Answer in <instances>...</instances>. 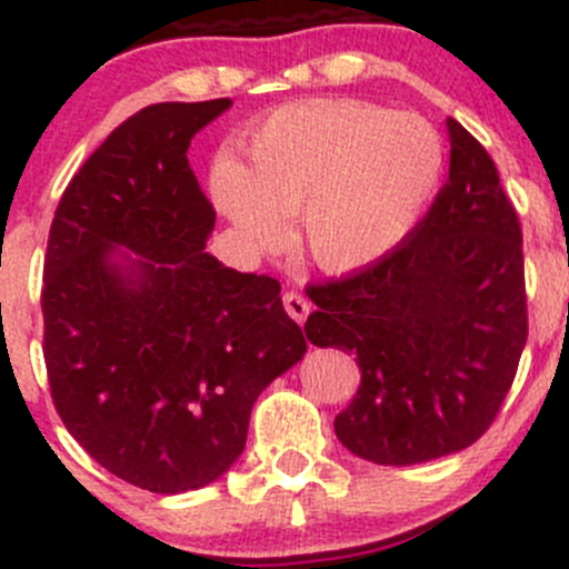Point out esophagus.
Segmentation results:
<instances>
[{
  "instance_id": "obj_1",
  "label": "esophagus",
  "mask_w": 569,
  "mask_h": 569,
  "mask_svg": "<svg viewBox=\"0 0 569 569\" xmlns=\"http://www.w3.org/2000/svg\"><path fill=\"white\" fill-rule=\"evenodd\" d=\"M283 308H286V313L297 321V325H302V321L308 319V313H311V302H308L302 295H297V291H286Z\"/></svg>"
}]
</instances>
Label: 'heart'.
I'll return each instance as SVG.
<instances>
[{"instance_id":"obj_1","label":"heart","mask_w":569,"mask_h":569,"mask_svg":"<svg viewBox=\"0 0 569 569\" xmlns=\"http://www.w3.org/2000/svg\"><path fill=\"white\" fill-rule=\"evenodd\" d=\"M244 159H217L211 198L261 250L300 217L308 256L352 272L391 252L432 200L446 151L416 112L366 101H306L269 112L244 140Z\"/></svg>"}]
</instances>
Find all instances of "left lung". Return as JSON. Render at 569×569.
Returning a JSON list of instances; mask_svg holds the SVG:
<instances>
[{"label": "left lung", "mask_w": 569, "mask_h": 569, "mask_svg": "<svg viewBox=\"0 0 569 569\" xmlns=\"http://www.w3.org/2000/svg\"><path fill=\"white\" fill-rule=\"evenodd\" d=\"M449 181L369 267L308 286V341L358 355L360 388L336 416L355 457L418 465L487 432L529 336L523 233L496 162L455 118Z\"/></svg>", "instance_id": "obj_1"}]
</instances>
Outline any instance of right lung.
Masks as SVG:
<instances>
[{
	"instance_id": "1",
	"label": "right lung",
	"mask_w": 569,
	"mask_h": 569,
	"mask_svg": "<svg viewBox=\"0 0 569 569\" xmlns=\"http://www.w3.org/2000/svg\"><path fill=\"white\" fill-rule=\"evenodd\" d=\"M231 99L151 104L62 192L43 263V358L68 432L101 468L151 492L220 479L258 393L308 343L280 283L206 252L214 206L189 142Z\"/></svg>"
}]
</instances>
